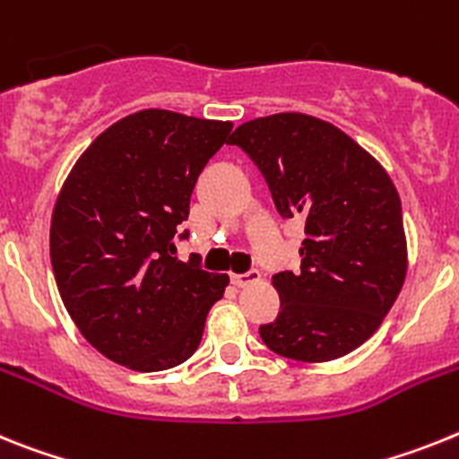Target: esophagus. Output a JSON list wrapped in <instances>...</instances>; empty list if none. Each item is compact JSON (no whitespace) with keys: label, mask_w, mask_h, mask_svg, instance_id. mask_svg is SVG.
Returning <instances> with one entry per match:
<instances>
[{"label":"esophagus","mask_w":459,"mask_h":459,"mask_svg":"<svg viewBox=\"0 0 459 459\" xmlns=\"http://www.w3.org/2000/svg\"><path fill=\"white\" fill-rule=\"evenodd\" d=\"M258 279H261V273H258L256 268L247 270V273H242V274H230V281H233L238 289H245V286L254 284V281H258Z\"/></svg>","instance_id":"esophagus-1"}]
</instances>
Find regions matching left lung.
<instances>
[{
	"instance_id": "obj_1",
	"label": "left lung",
	"mask_w": 459,
	"mask_h": 459,
	"mask_svg": "<svg viewBox=\"0 0 459 459\" xmlns=\"http://www.w3.org/2000/svg\"><path fill=\"white\" fill-rule=\"evenodd\" d=\"M281 217L305 219L300 273L273 277L279 314L263 344L300 362L342 358L368 342L406 274L395 185L358 143L324 119L279 113L233 131Z\"/></svg>"
}]
</instances>
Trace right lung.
Masks as SVG:
<instances>
[{"label":"right lung","instance_id":"1","mask_svg":"<svg viewBox=\"0 0 459 459\" xmlns=\"http://www.w3.org/2000/svg\"><path fill=\"white\" fill-rule=\"evenodd\" d=\"M230 122L141 110L103 131L75 161L50 226V261L66 312L99 353L161 372L198 349L226 274L178 261L198 175Z\"/></svg>","mask_w":459,"mask_h":459}]
</instances>
